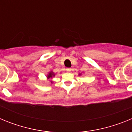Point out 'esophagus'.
Wrapping results in <instances>:
<instances>
[{"label": "esophagus", "mask_w": 132, "mask_h": 132, "mask_svg": "<svg viewBox=\"0 0 132 132\" xmlns=\"http://www.w3.org/2000/svg\"><path fill=\"white\" fill-rule=\"evenodd\" d=\"M67 71H68V72H71V68H67Z\"/></svg>", "instance_id": "obj_1"}]
</instances>
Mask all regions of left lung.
Wrapping results in <instances>:
<instances>
[{
  "label": "left lung",
  "instance_id": "left-lung-1",
  "mask_svg": "<svg viewBox=\"0 0 132 132\" xmlns=\"http://www.w3.org/2000/svg\"><path fill=\"white\" fill-rule=\"evenodd\" d=\"M80 75V74H79V75Z\"/></svg>",
  "mask_w": 132,
  "mask_h": 132
}]
</instances>
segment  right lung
<instances>
[{"label":"right lung","instance_id":"right-lung-1","mask_svg":"<svg viewBox=\"0 0 132 132\" xmlns=\"http://www.w3.org/2000/svg\"><path fill=\"white\" fill-rule=\"evenodd\" d=\"M54 76H55L54 73H53L52 71H51V72H50V73H49L48 75H47V79H50V78H52L53 77H54Z\"/></svg>","mask_w":132,"mask_h":132}]
</instances>
